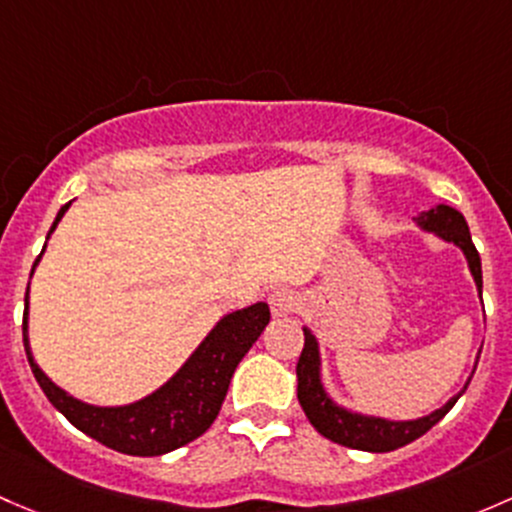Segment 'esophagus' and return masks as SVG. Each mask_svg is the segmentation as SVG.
<instances>
[{"label":"esophagus","mask_w":512,"mask_h":512,"mask_svg":"<svg viewBox=\"0 0 512 512\" xmlns=\"http://www.w3.org/2000/svg\"><path fill=\"white\" fill-rule=\"evenodd\" d=\"M268 305H271V313L276 318H288L298 310V295L288 291V288H278V291L268 295Z\"/></svg>","instance_id":"34e87169"}]
</instances>
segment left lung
<instances>
[{"mask_svg":"<svg viewBox=\"0 0 512 512\" xmlns=\"http://www.w3.org/2000/svg\"><path fill=\"white\" fill-rule=\"evenodd\" d=\"M416 226L421 231H429V234L439 236L446 244H453L461 249V254L466 256L468 271H471L473 283H476L478 295L483 293V271H481V256H478L476 246H473L471 231H468L466 219L461 212H456L453 207L446 204H434L426 212H419L416 217ZM305 333V345L300 352V360L295 365V374H298V402L303 407L305 416H308L310 424L315 426L318 434H323L325 439L335 441V444L347 446V449L357 451H370V453H384L402 449V446L412 444V441L424 436L426 431L434 424H439L453 404L458 402L463 392H466L468 382L466 379L463 389L458 394H453L449 402L441 409H434L431 414L419 416V419H384V416L374 414H362L352 412V409L337 404L328 394L323 384V357H320V345L318 337L310 333L308 325H303ZM481 355V352H478ZM478 365V360H476ZM476 372V367H473Z\"/></svg>","mask_w":512,"mask_h":512,"instance_id":"left-lung-1","label":"left lung"}]
</instances>
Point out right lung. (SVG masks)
Returning a JSON list of instances; mask_svg holds the SVG:
<instances>
[{
    "mask_svg": "<svg viewBox=\"0 0 512 512\" xmlns=\"http://www.w3.org/2000/svg\"><path fill=\"white\" fill-rule=\"evenodd\" d=\"M68 207L71 202L59 209L49 236L56 231ZM39 261L41 256L34 261V268L39 266ZM34 268H31V276H34ZM268 320H271V310L266 303H254L249 308L226 313L162 387L138 402L118 404V407H100V404L76 399L59 384L51 382L36 365L29 345V288L24 298V350L39 387L76 429L108 449L128 453V456H162L194 441L214 424L221 402L229 392L236 365L244 360L258 335L266 330Z\"/></svg>",
    "mask_w": 512,
    "mask_h": 512,
    "instance_id": "obj_1",
    "label": "right lung"
}]
</instances>
